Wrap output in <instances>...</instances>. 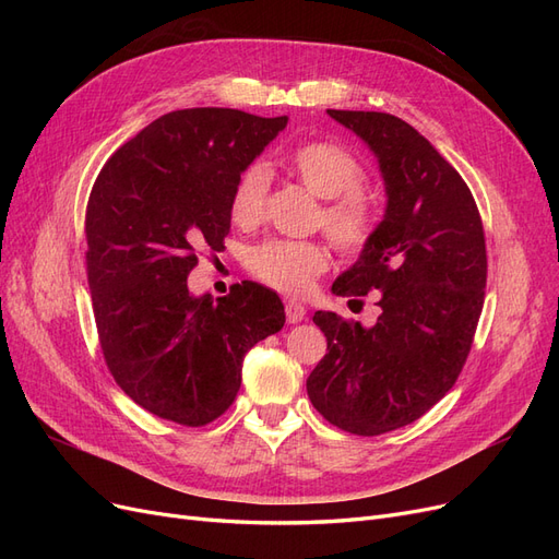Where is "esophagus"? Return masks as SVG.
Masks as SVG:
<instances>
[{
    "label": "esophagus",
    "mask_w": 559,
    "mask_h": 559,
    "mask_svg": "<svg viewBox=\"0 0 559 559\" xmlns=\"http://www.w3.org/2000/svg\"><path fill=\"white\" fill-rule=\"evenodd\" d=\"M284 312H286V321H289V324H298V321H302L306 319V306H302V302H296V300H289L284 306Z\"/></svg>",
    "instance_id": "esophagus-1"
}]
</instances>
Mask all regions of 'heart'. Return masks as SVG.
Wrapping results in <instances>:
<instances>
[{
	"label": "heart",
	"instance_id": "1",
	"mask_svg": "<svg viewBox=\"0 0 559 559\" xmlns=\"http://www.w3.org/2000/svg\"><path fill=\"white\" fill-rule=\"evenodd\" d=\"M289 170L310 193L326 200L319 214V226L331 242L345 253H359L373 240L378 228L376 207L366 189V170L361 160L347 148L333 142H306L296 146L289 158ZM267 173L261 165H249L235 179L228 212L235 226L253 228L267 202ZM331 265V253L319 242L265 240L247 257L249 273L265 286L282 294L300 296Z\"/></svg>",
	"mask_w": 559,
	"mask_h": 559
}]
</instances>
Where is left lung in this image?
Segmentation results:
<instances>
[{"label":"left lung","instance_id":"left-lung-1","mask_svg":"<svg viewBox=\"0 0 559 559\" xmlns=\"http://www.w3.org/2000/svg\"><path fill=\"white\" fill-rule=\"evenodd\" d=\"M376 151L386 214L333 294L376 292L373 329L314 312L326 354L308 396L333 427L380 436L413 425L460 378L485 300L487 249L476 200L460 173L401 118L329 109Z\"/></svg>","mask_w":559,"mask_h":559}]
</instances>
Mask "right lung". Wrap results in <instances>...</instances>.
<instances>
[{
    "label": "right lung",
    "instance_id": "add662e5",
    "mask_svg": "<svg viewBox=\"0 0 559 559\" xmlns=\"http://www.w3.org/2000/svg\"><path fill=\"white\" fill-rule=\"evenodd\" d=\"M286 116L240 109L170 111L99 170L86 207V273L97 341L116 384L151 415L205 427L238 396L245 354L284 326L261 284L193 298L186 277L230 230L235 179Z\"/></svg>",
    "mask_w": 559,
    "mask_h": 559
}]
</instances>
